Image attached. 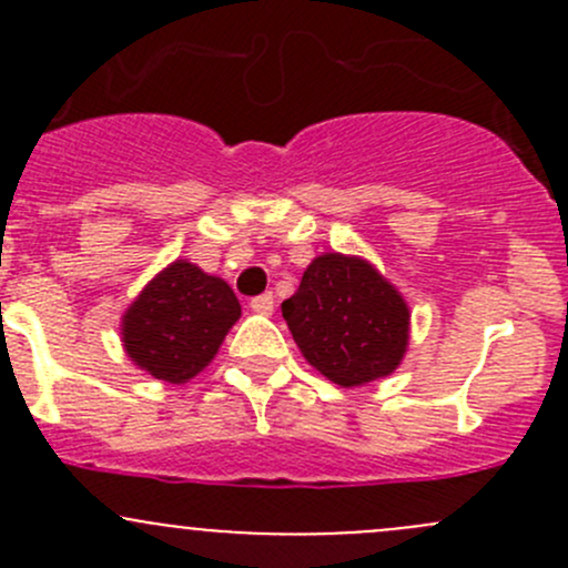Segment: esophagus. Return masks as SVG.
<instances>
[{
	"label": "esophagus",
	"instance_id": "obj_1",
	"mask_svg": "<svg viewBox=\"0 0 568 568\" xmlns=\"http://www.w3.org/2000/svg\"><path fill=\"white\" fill-rule=\"evenodd\" d=\"M250 307L255 313H261V316H272V313H274V296L272 294L255 296V300L250 302Z\"/></svg>",
	"mask_w": 568,
	"mask_h": 568
}]
</instances>
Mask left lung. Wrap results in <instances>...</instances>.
I'll use <instances>...</instances> for the list:
<instances>
[{"label":"left lung","instance_id":"left-lung-1","mask_svg":"<svg viewBox=\"0 0 568 568\" xmlns=\"http://www.w3.org/2000/svg\"><path fill=\"white\" fill-rule=\"evenodd\" d=\"M283 318L302 357L341 387L390 376L409 346V305L368 261L341 252L313 257Z\"/></svg>","mask_w":568,"mask_h":568}]
</instances>
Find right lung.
Wrapping results in <instances>:
<instances>
[{
    "label": "right lung",
    "instance_id": "1",
    "mask_svg": "<svg viewBox=\"0 0 568 568\" xmlns=\"http://www.w3.org/2000/svg\"><path fill=\"white\" fill-rule=\"evenodd\" d=\"M239 316L242 305L225 280L189 261H173L131 302L120 335L136 368L183 385L216 357Z\"/></svg>",
    "mask_w": 568,
    "mask_h": 568
}]
</instances>
